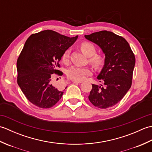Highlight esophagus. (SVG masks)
Here are the masks:
<instances>
[{
  "instance_id": "34e87169",
  "label": "esophagus",
  "mask_w": 152,
  "mask_h": 152,
  "mask_svg": "<svg viewBox=\"0 0 152 152\" xmlns=\"http://www.w3.org/2000/svg\"><path fill=\"white\" fill-rule=\"evenodd\" d=\"M72 82L74 83H80L82 82L81 81H76V80H73Z\"/></svg>"
}]
</instances>
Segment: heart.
Returning <instances> with one entry per match:
<instances>
[{"label": "heart", "instance_id": "heart-1", "mask_svg": "<svg viewBox=\"0 0 152 152\" xmlns=\"http://www.w3.org/2000/svg\"><path fill=\"white\" fill-rule=\"evenodd\" d=\"M80 48L86 56L89 57V61L95 69H99L104 64V59L102 55L95 53V46L91 42L84 41L80 44ZM70 59V50L64 51L62 56V61L64 63H69ZM91 74V70L88 67H80L78 66H71L68 69L66 75L70 80L81 81Z\"/></svg>", "mask_w": 152, "mask_h": 152}]
</instances>
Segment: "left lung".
<instances>
[{"label": "left lung", "instance_id": "8db88e82", "mask_svg": "<svg viewBox=\"0 0 152 152\" xmlns=\"http://www.w3.org/2000/svg\"><path fill=\"white\" fill-rule=\"evenodd\" d=\"M105 54L104 65L97 77L103 85L92 84L89 101L101 109L115 105L131 88L135 57L124 38L107 31L85 35Z\"/></svg>", "mask_w": 152, "mask_h": 152}]
</instances>
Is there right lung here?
Returning a JSON list of instances; mask_svg holds the SVG:
<instances>
[{"mask_svg": "<svg viewBox=\"0 0 152 152\" xmlns=\"http://www.w3.org/2000/svg\"><path fill=\"white\" fill-rule=\"evenodd\" d=\"M77 38L78 36L70 38L45 30L31 34L25 42L17 61V82L32 104L50 108L61 99L64 90L53 85V77L63 75L58 70L59 62Z\"/></svg>", "mask_w": 152, "mask_h": 152, "instance_id": "right-lung-1", "label": "right lung"}]
</instances>
